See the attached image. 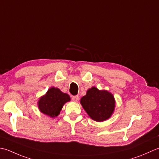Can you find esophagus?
Segmentation results:
<instances>
[{
    "instance_id": "34e87169",
    "label": "esophagus",
    "mask_w": 159,
    "mask_h": 159,
    "mask_svg": "<svg viewBox=\"0 0 159 159\" xmlns=\"http://www.w3.org/2000/svg\"><path fill=\"white\" fill-rule=\"evenodd\" d=\"M72 100L73 102H77L79 100V96H77V95L73 96L72 97Z\"/></svg>"
}]
</instances>
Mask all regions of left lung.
<instances>
[{"label":"left lung","mask_w":159,"mask_h":159,"mask_svg":"<svg viewBox=\"0 0 159 159\" xmlns=\"http://www.w3.org/2000/svg\"><path fill=\"white\" fill-rule=\"evenodd\" d=\"M80 103L90 118L100 122L111 117L115 102L111 93L93 87L82 98Z\"/></svg>","instance_id":"8db88e82"}]
</instances>
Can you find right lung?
Listing matches in <instances>:
<instances>
[{
    "label": "right lung",
    "mask_w": 159,
    "mask_h": 159,
    "mask_svg": "<svg viewBox=\"0 0 159 159\" xmlns=\"http://www.w3.org/2000/svg\"><path fill=\"white\" fill-rule=\"evenodd\" d=\"M70 101V97L63 93L60 89L54 87L48 90L47 94L38 101L40 111L51 117H55L60 114L63 105Z\"/></svg>",
    "instance_id": "1"
}]
</instances>
